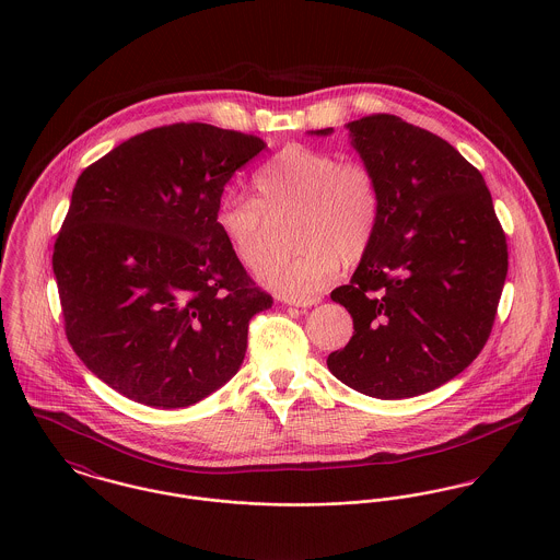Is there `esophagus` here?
I'll list each match as a JSON object with an SVG mask.
<instances>
[{"label": "esophagus", "mask_w": 560, "mask_h": 560, "mask_svg": "<svg viewBox=\"0 0 560 560\" xmlns=\"http://www.w3.org/2000/svg\"><path fill=\"white\" fill-rule=\"evenodd\" d=\"M319 302L320 298H311V300H289L287 304H291V306H298V308H311V306H317Z\"/></svg>", "instance_id": "34e87169"}]
</instances>
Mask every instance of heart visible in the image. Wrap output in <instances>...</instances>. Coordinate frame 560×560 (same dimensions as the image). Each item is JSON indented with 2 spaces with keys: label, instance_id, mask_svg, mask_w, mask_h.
I'll return each mask as SVG.
<instances>
[{
  "label": "heart",
  "instance_id": "b5f03b06",
  "mask_svg": "<svg viewBox=\"0 0 560 560\" xmlns=\"http://www.w3.org/2000/svg\"><path fill=\"white\" fill-rule=\"evenodd\" d=\"M256 200L226 194L215 207V229L247 269L269 256L271 222H293V243L302 252L269 262L258 280L287 300H311L331 284L340 258L360 260L375 240L382 218V185L360 160L293 144L265 161L252 176Z\"/></svg>",
  "mask_w": 560,
  "mask_h": 560
}]
</instances>
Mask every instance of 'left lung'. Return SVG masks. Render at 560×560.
<instances>
[{
    "label": "left lung",
    "instance_id": "8db88e82",
    "mask_svg": "<svg viewBox=\"0 0 560 560\" xmlns=\"http://www.w3.org/2000/svg\"><path fill=\"white\" fill-rule=\"evenodd\" d=\"M347 129L380 178L382 218L349 284L331 291L353 336L327 369L375 399L418 397L485 347L509 269L506 237L482 174L446 140L390 114Z\"/></svg>",
    "mask_w": 560,
    "mask_h": 560
}]
</instances>
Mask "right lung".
Here are the masks:
<instances>
[{"instance_id": "right-lung-1", "label": "right lung", "mask_w": 560, "mask_h": 560, "mask_svg": "<svg viewBox=\"0 0 560 560\" xmlns=\"http://www.w3.org/2000/svg\"><path fill=\"white\" fill-rule=\"evenodd\" d=\"M267 144L205 122L144 131L81 172L54 245L65 329L109 388L187 407L222 388L273 300L215 229L233 174Z\"/></svg>"}]
</instances>
